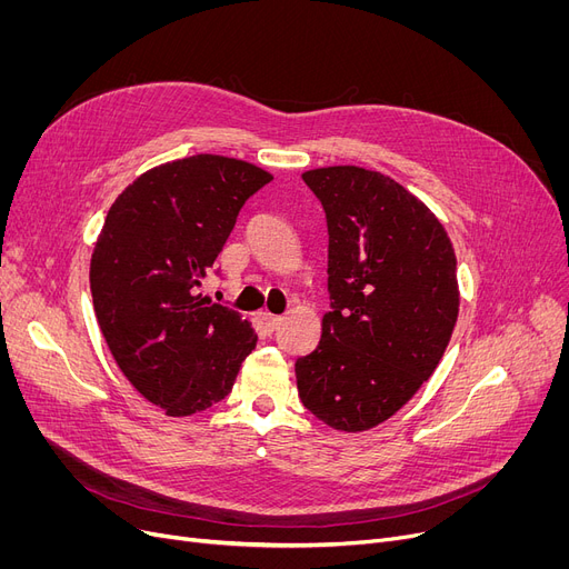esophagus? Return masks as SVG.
<instances>
[{"mask_svg": "<svg viewBox=\"0 0 569 569\" xmlns=\"http://www.w3.org/2000/svg\"><path fill=\"white\" fill-rule=\"evenodd\" d=\"M281 320H283L281 316H274V313H269V311H262V313H260V322L264 325L267 332H274L277 327L281 325Z\"/></svg>", "mask_w": 569, "mask_h": 569, "instance_id": "34e87169", "label": "esophagus"}]
</instances>
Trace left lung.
Returning <instances> with one entry per match:
<instances>
[{"instance_id": "left-lung-1", "label": "left lung", "mask_w": 569, "mask_h": 569, "mask_svg": "<svg viewBox=\"0 0 569 569\" xmlns=\"http://www.w3.org/2000/svg\"><path fill=\"white\" fill-rule=\"evenodd\" d=\"M330 249L320 343L295 362L302 403L327 427H378L431 378L459 316L457 256L431 209L357 166L302 174Z\"/></svg>"}]
</instances>
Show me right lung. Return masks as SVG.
I'll return each mask as SVG.
<instances>
[{
	"instance_id": "right-lung-1",
	"label": "right lung",
	"mask_w": 569,
	"mask_h": 569,
	"mask_svg": "<svg viewBox=\"0 0 569 569\" xmlns=\"http://www.w3.org/2000/svg\"><path fill=\"white\" fill-rule=\"evenodd\" d=\"M262 168L196 154L140 174L112 202L89 264L103 339L136 390L170 417L226 399L256 332L198 295Z\"/></svg>"
}]
</instances>
